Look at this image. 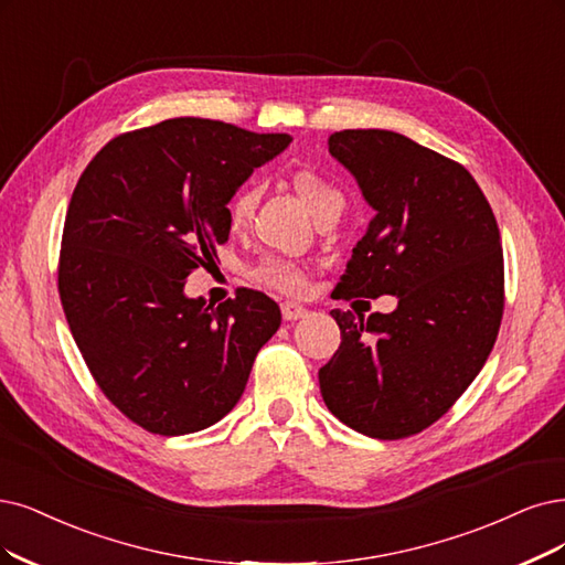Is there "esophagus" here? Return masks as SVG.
<instances>
[{
    "label": "esophagus",
    "instance_id": "1",
    "mask_svg": "<svg viewBox=\"0 0 565 565\" xmlns=\"http://www.w3.org/2000/svg\"><path fill=\"white\" fill-rule=\"evenodd\" d=\"M281 315H284L286 321H298V319L307 317V309L302 305H298V302H290L288 300V302L281 305Z\"/></svg>",
    "mask_w": 565,
    "mask_h": 565
}]
</instances>
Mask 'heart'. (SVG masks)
I'll use <instances>...</instances> for the list:
<instances>
[{
	"label": "heart",
	"mask_w": 565,
	"mask_h": 565,
	"mask_svg": "<svg viewBox=\"0 0 565 565\" xmlns=\"http://www.w3.org/2000/svg\"><path fill=\"white\" fill-rule=\"evenodd\" d=\"M290 183H294L296 193L307 204L309 212L315 214V218L330 212V209H342L344 204V198L338 188L311 170H298L294 177H290ZM256 202H258L256 185L254 183L239 185L233 193V198L227 200V209H225L230 227L233 230L246 227L250 216H254ZM254 279L267 288L281 290V294H300V290H305L307 286V271L294 260L265 258L254 269Z\"/></svg>",
	"instance_id": "b5f03b06"
}]
</instances>
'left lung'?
<instances>
[{"label": "left lung", "instance_id": "8db88e82", "mask_svg": "<svg viewBox=\"0 0 565 565\" xmlns=\"http://www.w3.org/2000/svg\"><path fill=\"white\" fill-rule=\"evenodd\" d=\"M328 151L374 209L340 298L395 296L391 315L332 309L342 344L321 370L328 409L377 440L422 433L484 367L505 305L491 206L463 164L391 130H342Z\"/></svg>", "mask_w": 565, "mask_h": 565}]
</instances>
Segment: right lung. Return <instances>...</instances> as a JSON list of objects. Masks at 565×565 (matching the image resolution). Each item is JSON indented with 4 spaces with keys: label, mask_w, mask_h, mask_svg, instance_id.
<instances>
[{
    "label": "right lung",
    "mask_w": 565,
    "mask_h": 565,
    "mask_svg": "<svg viewBox=\"0 0 565 565\" xmlns=\"http://www.w3.org/2000/svg\"><path fill=\"white\" fill-rule=\"evenodd\" d=\"M288 143L172 118L114 137L83 170L62 230L60 300L97 386L143 430L221 422L279 330V305L260 290L206 307L183 286L227 242V200Z\"/></svg>",
    "instance_id": "obj_1"
}]
</instances>
